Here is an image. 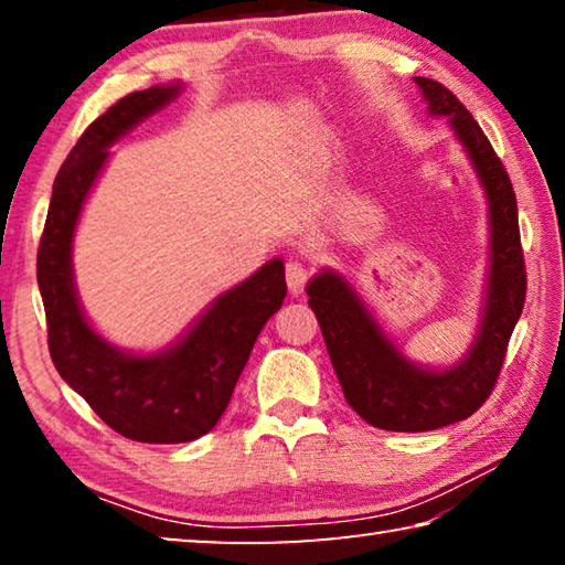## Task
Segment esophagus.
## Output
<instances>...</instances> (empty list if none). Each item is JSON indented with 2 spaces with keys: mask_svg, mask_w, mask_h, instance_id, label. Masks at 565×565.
Returning a JSON list of instances; mask_svg holds the SVG:
<instances>
[{
  "mask_svg": "<svg viewBox=\"0 0 565 565\" xmlns=\"http://www.w3.org/2000/svg\"><path fill=\"white\" fill-rule=\"evenodd\" d=\"M306 279H309V274H306V266L299 259L286 262V284H289L291 294L299 296L303 291Z\"/></svg>",
  "mask_w": 565,
  "mask_h": 565,
  "instance_id": "esophagus-1",
  "label": "esophagus"
}]
</instances>
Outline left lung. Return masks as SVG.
Returning <instances> with one entry per match:
<instances>
[{"instance_id": "1", "label": "left lung", "mask_w": 565, "mask_h": 565, "mask_svg": "<svg viewBox=\"0 0 565 565\" xmlns=\"http://www.w3.org/2000/svg\"><path fill=\"white\" fill-rule=\"evenodd\" d=\"M414 82L428 111L451 121L489 199V286L471 351L451 369H420L394 347L343 276L323 269L306 286L347 404L371 426L408 434L456 424L483 406L499 381L525 301L519 206L509 171L454 92L426 76H414Z\"/></svg>"}]
</instances>
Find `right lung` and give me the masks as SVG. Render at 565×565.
Returning a JSON list of instances; mask_svg holds the SVG:
<instances>
[{
    "label": "right lung",
    "instance_id": "right-lung-1",
    "mask_svg": "<svg viewBox=\"0 0 565 565\" xmlns=\"http://www.w3.org/2000/svg\"><path fill=\"white\" fill-rule=\"evenodd\" d=\"M179 92L181 84L131 92L89 124L54 179L36 254L56 371L104 424L141 444H184L212 431L232 401L256 337L286 296L284 262L274 259L218 296L174 347L149 356L111 347L84 319L72 274V238L82 206L114 141Z\"/></svg>",
    "mask_w": 565,
    "mask_h": 565
}]
</instances>
